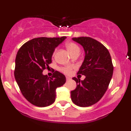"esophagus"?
Returning a JSON list of instances; mask_svg holds the SVG:
<instances>
[{
  "instance_id": "obj_1",
  "label": "esophagus",
  "mask_w": 131,
  "mask_h": 131,
  "mask_svg": "<svg viewBox=\"0 0 131 131\" xmlns=\"http://www.w3.org/2000/svg\"><path fill=\"white\" fill-rule=\"evenodd\" d=\"M66 78H67V80H70L71 79V78L70 77H66Z\"/></svg>"
}]
</instances>
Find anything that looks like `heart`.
<instances>
[{"instance_id":"heart-1","label":"heart","mask_w":131,"mask_h":131,"mask_svg":"<svg viewBox=\"0 0 131 131\" xmlns=\"http://www.w3.org/2000/svg\"><path fill=\"white\" fill-rule=\"evenodd\" d=\"M66 47H67V49L69 51V53L71 55H73L75 54H79L80 51V48H79V46L75 44V42H68L66 44ZM71 69H72V67H65V68H63V71H64L65 73L69 74L71 73Z\"/></svg>"}]
</instances>
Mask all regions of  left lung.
I'll return each mask as SVG.
<instances>
[{"label": "left lung", "instance_id": "1", "mask_svg": "<svg viewBox=\"0 0 131 131\" xmlns=\"http://www.w3.org/2000/svg\"><path fill=\"white\" fill-rule=\"evenodd\" d=\"M82 46L85 58L78 74L85 75L81 80L75 77L77 87L71 91V99L75 105L85 107L96 104L107 90L114 67L108 49L98 41L89 37L73 38Z\"/></svg>", "mask_w": 131, "mask_h": 131}]
</instances>
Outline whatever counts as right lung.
Segmentation results:
<instances>
[{
  "instance_id": "obj_1",
  "label": "right lung",
  "mask_w": 131,
  "mask_h": 131,
  "mask_svg": "<svg viewBox=\"0 0 131 131\" xmlns=\"http://www.w3.org/2000/svg\"><path fill=\"white\" fill-rule=\"evenodd\" d=\"M67 37L34 38L19 49L15 61L14 77L21 93L32 105L44 107L55 101L56 90L66 82L63 74L56 71L51 77L43 75L49 67L55 48Z\"/></svg>"
}]
</instances>
